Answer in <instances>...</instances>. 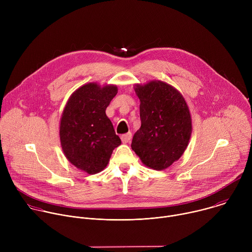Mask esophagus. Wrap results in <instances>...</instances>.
<instances>
[{
    "label": "esophagus",
    "mask_w": 252,
    "mask_h": 252,
    "mask_svg": "<svg viewBox=\"0 0 252 252\" xmlns=\"http://www.w3.org/2000/svg\"><path fill=\"white\" fill-rule=\"evenodd\" d=\"M121 138H122V141H123L124 143L129 142L130 139H131V132H127V133L123 134V135L121 136Z\"/></svg>",
    "instance_id": "34e87169"
}]
</instances>
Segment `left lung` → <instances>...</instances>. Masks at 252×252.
Returning a JSON list of instances; mask_svg holds the SVG:
<instances>
[{
    "label": "left lung",
    "instance_id": "left-lung-1",
    "mask_svg": "<svg viewBox=\"0 0 252 252\" xmlns=\"http://www.w3.org/2000/svg\"><path fill=\"white\" fill-rule=\"evenodd\" d=\"M141 126L131 149L147 166L162 170L185 153L191 134L189 106L177 90L160 82L137 85Z\"/></svg>",
    "mask_w": 252,
    "mask_h": 252
}]
</instances>
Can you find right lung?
Returning a JSON list of instances; mask_svg holds the SVG:
<instances>
[{
    "instance_id": "right-lung-1",
    "label": "right lung",
    "mask_w": 252,
    "mask_h": 252,
    "mask_svg": "<svg viewBox=\"0 0 252 252\" xmlns=\"http://www.w3.org/2000/svg\"><path fill=\"white\" fill-rule=\"evenodd\" d=\"M117 94L116 86L88 84L71 94L63 110L60 126L63 151L70 163L89 174L101 171L122 143L105 115Z\"/></svg>"
}]
</instances>
